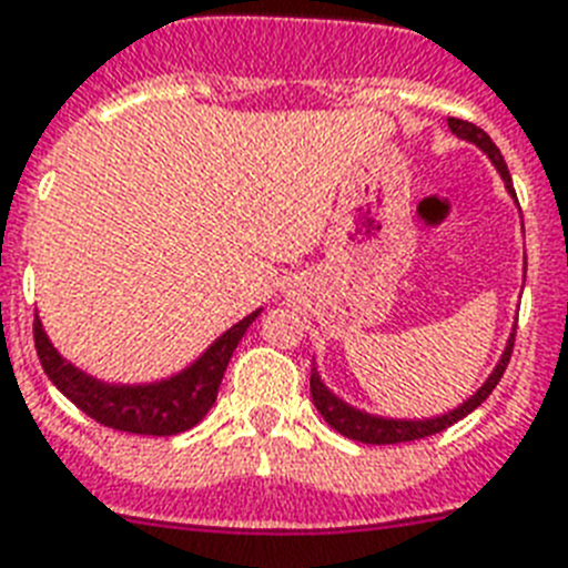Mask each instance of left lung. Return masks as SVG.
<instances>
[{"mask_svg": "<svg viewBox=\"0 0 568 568\" xmlns=\"http://www.w3.org/2000/svg\"><path fill=\"white\" fill-rule=\"evenodd\" d=\"M452 128V133L455 136H460V140H469L476 142L478 149L484 151V154L490 156L493 163H496V169H499L501 180L508 183L510 195H516L514 192V183H510V172H508V163H505V156H501V151L496 149V142L487 136V133L478 128V124L467 122V119H446ZM514 338L516 332L510 335L508 341V349L501 353V362L496 364V371L490 373V379L484 382L481 388H478V394H473L467 399V403L460 405V408H455V412L444 414V417H435V419H385V417H371V414L364 412H356V408H349L347 403H341L338 396H332L329 390L324 388V382L317 379V373L312 371V379H308V385H312V403H315V408L321 412V417L329 423L335 432H341L344 437H349V440H358V444H376V446H385V444H408V440H419V437H428V435H437V432H444V428L455 426L458 419L467 417L469 412H476L478 405L487 399V396L493 394V388L499 385L501 376H505V371H508V362H510V353H514Z\"/></svg>", "mask_w": 568, "mask_h": 568, "instance_id": "1", "label": "left lung"}]
</instances>
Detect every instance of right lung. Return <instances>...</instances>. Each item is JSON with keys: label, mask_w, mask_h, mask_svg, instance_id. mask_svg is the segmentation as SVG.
Here are the masks:
<instances>
[{"label": "right lung", "mask_w": 568, "mask_h": 568, "mask_svg": "<svg viewBox=\"0 0 568 568\" xmlns=\"http://www.w3.org/2000/svg\"><path fill=\"white\" fill-rule=\"evenodd\" d=\"M260 312H253L244 321H239L233 329L221 335L204 356L197 358L192 367L174 376V379L156 382V385H136V388H124V385H104V382L92 379L78 367L54 353V347L45 338L43 326L34 315V347L37 358L43 364L45 376L58 385L63 396H69L72 403L92 417L95 423L116 432H128V435H156L169 437L186 432L195 423L204 419L210 412L215 396H219V385L224 379L230 356L247 332V326L256 321Z\"/></svg>", "instance_id": "right-lung-1"}]
</instances>
